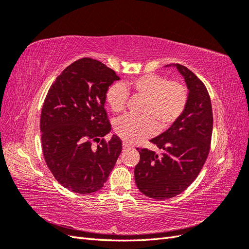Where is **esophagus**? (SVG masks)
Listing matches in <instances>:
<instances>
[{"label": "esophagus", "instance_id": "34e87169", "mask_svg": "<svg viewBox=\"0 0 249 249\" xmlns=\"http://www.w3.org/2000/svg\"><path fill=\"white\" fill-rule=\"evenodd\" d=\"M123 148H124V150H125V149H127V148H130V145L127 144V143L124 142V143H123Z\"/></svg>", "mask_w": 249, "mask_h": 249}]
</instances>
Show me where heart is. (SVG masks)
<instances>
[{
    "label": "heart",
    "instance_id": "b5f03b06",
    "mask_svg": "<svg viewBox=\"0 0 249 249\" xmlns=\"http://www.w3.org/2000/svg\"><path fill=\"white\" fill-rule=\"evenodd\" d=\"M145 97L141 116L125 115L118 118L114 130L127 143H136L152 136L159 126L160 131L168 129L183 114L187 106L188 90L178 81H167L155 73H147L126 84L115 83L107 91L106 99L113 112L124 110L129 91Z\"/></svg>",
    "mask_w": 249,
    "mask_h": 249
}]
</instances>
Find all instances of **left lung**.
Returning a JSON list of instances; mask_svg holds the SVG:
<instances>
[{
    "label": "left lung",
    "mask_w": 249,
    "mask_h": 249,
    "mask_svg": "<svg viewBox=\"0 0 249 249\" xmlns=\"http://www.w3.org/2000/svg\"><path fill=\"white\" fill-rule=\"evenodd\" d=\"M167 66L176 67L182 74L189 91L183 114L150 140L163 150L162 155L147 148L139 150L135 182L143 194L154 199L175 197L192 184L207 160L213 131L212 105L206 86L184 65Z\"/></svg>",
    "instance_id": "1"
}]
</instances>
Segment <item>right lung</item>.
<instances>
[{
  "label": "right lung",
  "instance_id": "obj_1",
  "mask_svg": "<svg viewBox=\"0 0 249 249\" xmlns=\"http://www.w3.org/2000/svg\"><path fill=\"white\" fill-rule=\"evenodd\" d=\"M119 77L91 58L74 61L59 74L44 100L40 131L42 152L53 176L80 194L100 190L122 153L104 108L109 86ZM92 142H100L96 147Z\"/></svg>",
  "mask_w": 249,
  "mask_h": 249
}]
</instances>
